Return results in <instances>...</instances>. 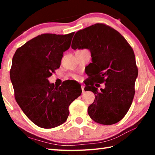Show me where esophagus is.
<instances>
[{"mask_svg":"<svg viewBox=\"0 0 155 155\" xmlns=\"http://www.w3.org/2000/svg\"><path fill=\"white\" fill-rule=\"evenodd\" d=\"M84 88H85V85H81V90H82L83 94L85 93V90H84Z\"/></svg>","mask_w":155,"mask_h":155,"instance_id":"obj_1","label":"esophagus"}]
</instances>
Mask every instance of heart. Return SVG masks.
<instances>
[{"label": "heart", "mask_w": 155, "mask_h": 155, "mask_svg": "<svg viewBox=\"0 0 155 155\" xmlns=\"http://www.w3.org/2000/svg\"><path fill=\"white\" fill-rule=\"evenodd\" d=\"M75 78H78V77H75Z\"/></svg>", "instance_id": "1"}]
</instances>
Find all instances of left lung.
Listing matches in <instances>:
<instances>
[{
  "mask_svg": "<svg viewBox=\"0 0 155 155\" xmlns=\"http://www.w3.org/2000/svg\"><path fill=\"white\" fill-rule=\"evenodd\" d=\"M71 47L91 52L89 77L94 82L90 80L85 87L95 95L87 109L90 117L101 124L118 122L127 114L135 95L138 70L133 48L116 30L99 23L77 31ZM95 81L104 82L106 87L98 90Z\"/></svg>",
  "mask_w": 155,
  "mask_h": 155,
  "instance_id": "1",
  "label": "left lung"
}]
</instances>
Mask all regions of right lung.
Returning <instances> with one entry per match:
<instances>
[{
	"instance_id": "add662e5",
	"label": "right lung",
	"mask_w": 155,
	"mask_h": 155,
	"mask_svg": "<svg viewBox=\"0 0 155 155\" xmlns=\"http://www.w3.org/2000/svg\"><path fill=\"white\" fill-rule=\"evenodd\" d=\"M74 34H41L18 48L13 57L10 78L15 101L39 127L51 128L66 121L68 107L82 92L78 83L65 81L57 87L48 79L59 68Z\"/></svg>"
}]
</instances>
